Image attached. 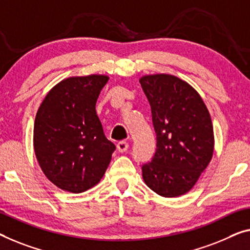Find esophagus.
I'll list each match as a JSON object with an SVG mask.
<instances>
[{
    "mask_svg": "<svg viewBox=\"0 0 250 250\" xmlns=\"http://www.w3.org/2000/svg\"><path fill=\"white\" fill-rule=\"evenodd\" d=\"M128 147H129V145H128V143H126V141H119V143L117 144V149L120 152H125L126 149H128Z\"/></svg>",
    "mask_w": 250,
    "mask_h": 250,
    "instance_id": "34e87169",
    "label": "esophagus"
}]
</instances>
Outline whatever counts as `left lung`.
<instances>
[{
	"mask_svg": "<svg viewBox=\"0 0 250 250\" xmlns=\"http://www.w3.org/2000/svg\"><path fill=\"white\" fill-rule=\"evenodd\" d=\"M151 109L157 148L151 162L144 164L143 178L164 197L188 193L211 162L213 125L199 93L169 74L139 80Z\"/></svg>",
	"mask_w": 250,
	"mask_h": 250,
	"instance_id": "left-lung-1",
	"label": "left lung"
}]
</instances>
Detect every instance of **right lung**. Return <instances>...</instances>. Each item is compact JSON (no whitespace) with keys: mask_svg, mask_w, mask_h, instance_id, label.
Instances as JSON below:
<instances>
[{"mask_svg":"<svg viewBox=\"0 0 250 250\" xmlns=\"http://www.w3.org/2000/svg\"><path fill=\"white\" fill-rule=\"evenodd\" d=\"M105 75L68 77L50 89L33 126V147L43 174L72 193L99 183L115 150L104 136L95 104Z\"/></svg>","mask_w":250,"mask_h":250,"instance_id":"obj_1","label":"right lung"}]
</instances>
